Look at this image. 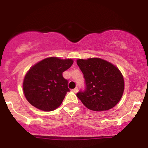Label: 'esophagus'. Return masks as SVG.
Instances as JSON below:
<instances>
[{"label": "esophagus", "mask_w": 148, "mask_h": 148, "mask_svg": "<svg viewBox=\"0 0 148 148\" xmlns=\"http://www.w3.org/2000/svg\"><path fill=\"white\" fill-rule=\"evenodd\" d=\"M72 92H75V93L77 92H78V88H75L74 89H73Z\"/></svg>", "instance_id": "34e87169"}]
</instances>
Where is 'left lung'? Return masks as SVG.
<instances>
[{
  "label": "left lung",
  "instance_id": "1",
  "mask_svg": "<svg viewBox=\"0 0 148 148\" xmlns=\"http://www.w3.org/2000/svg\"><path fill=\"white\" fill-rule=\"evenodd\" d=\"M85 89L76 94L84 106L95 111L109 110L119 102L124 92L123 76L115 66L102 59H79Z\"/></svg>",
  "mask_w": 148,
  "mask_h": 148
}]
</instances>
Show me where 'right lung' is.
<instances>
[{
    "label": "right lung",
    "instance_id": "right-lung-1",
    "mask_svg": "<svg viewBox=\"0 0 148 148\" xmlns=\"http://www.w3.org/2000/svg\"><path fill=\"white\" fill-rule=\"evenodd\" d=\"M73 64L72 59L51 57L33 66L25 76L23 84L28 101L38 109L53 111L60 106L67 92L68 81L62 73Z\"/></svg>",
    "mask_w": 148,
    "mask_h": 148
}]
</instances>
